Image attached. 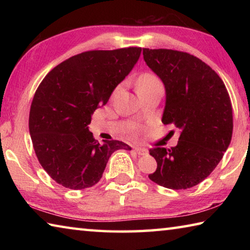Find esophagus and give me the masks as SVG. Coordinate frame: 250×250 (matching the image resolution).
<instances>
[{"label":"esophagus","instance_id":"esophagus-1","mask_svg":"<svg viewBox=\"0 0 250 250\" xmlns=\"http://www.w3.org/2000/svg\"><path fill=\"white\" fill-rule=\"evenodd\" d=\"M135 152H137V154H139V155H146V154H147V150L146 149H145V147H134L133 149Z\"/></svg>","mask_w":250,"mask_h":250}]
</instances>
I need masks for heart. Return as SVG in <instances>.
Returning a JSON list of instances; mask_svg holds the SVG:
<instances>
[{"label": "heart", "mask_w": 250, "mask_h": 250, "mask_svg": "<svg viewBox=\"0 0 250 250\" xmlns=\"http://www.w3.org/2000/svg\"><path fill=\"white\" fill-rule=\"evenodd\" d=\"M159 83H161V82L155 75L145 74V75H142L138 80V91L141 89H145V88H147V87L154 86V84H159ZM118 90H119V88H117L116 91H118ZM132 131H134V129H132Z\"/></svg>", "instance_id": "b5f03b06"}]
</instances>
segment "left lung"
Returning a JSON list of instances; mask_svg holds the SVG:
<instances>
[{"label": "left lung", "instance_id": "left-lung-1", "mask_svg": "<svg viewBox=\"0 0 250 250\" xmlns=\"http://www.w3.org/2000/svg\"><path fill=\"white\" fill-rule=\"evenodd\" d=\"M143 58L166 86L162 122L181 131L175 146L149 150L158 163L149 179L172 189L193 188L214 171L230 143L229 95L221 77L191 54L143 48Z\"/></svg>", "mask_w": 250, "mask_h": 250}]
</instances>
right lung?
<instances>
[{
	"mask_svg": "<svg viewBox=\"0 0 250 250\" xmlns=\"http://www.w3.org/2000/svg\"><path fill=\"white\" fill-rule=\"evenodd\" d=\"M140 54L141 47L88 50L61 62L42 80L31 104L28 128L39 162L59 185L91 188L113 152L131 150L118 140L100 145L88 125Z\"/></svg>",
	"mask_w": 250,
	"mask_h": 250,
	"instance_id": "1",
	"label": "right lung"
}]
</instances>
